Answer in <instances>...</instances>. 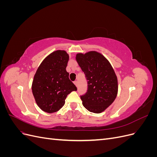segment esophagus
I'll list each match as a JSON object with an SVG mask.
<instances>
[{"label": "esophagus", "mask_w": 157, "mask_h": 157, "mask_svg": "<svg viewBox=\"0 0 157 157\" xmlns=\"http://www.w3.org/2000/svg\"><path fill=\"white\" fill-rule=\"evenodd\" d=\"M74 84L76 85V86H78V82L77 81V80H75V81H74Z\"/></svg>", "instance_id": "1"}]
</instances>
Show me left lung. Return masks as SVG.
<instances>
[{
	"label": "left lung",
	"mask_w": 157,
	"mask_h": 157,
	"mask_svg": "<svg viewBox=\"0 0 157 157\" xmlns=\"http://www.w3.org/2000/svg\"><path fill=\"white\" fill-rule=\"evenodd\" d=\"M76 59L87 80V92L80 96L87 110L100 113L115 100L118 92L117 78L108 60L97 52L78 54Z\"/></svg>",
	"instance_id": "left-lung-1"
}]
</instances>
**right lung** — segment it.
<instances>
[{
  "label": "right lung",
  "mask_w": 157,
  "mask_h": 157,
  "mask_svg": "<svg viewBox=\"0 0 157 157\" xmlns=\"http://www.w3.org/2000/svg\"><path fill=\"white\" fill-rule=\"evenodd\" d=\"M69 58L64 50L52 52L43 60L35 75L33 94L38 106L46 113L59 110L67 95L77 90L66 71Z\"/></svg>",
  "instance_id": "add662e5"
}]
</instances>
